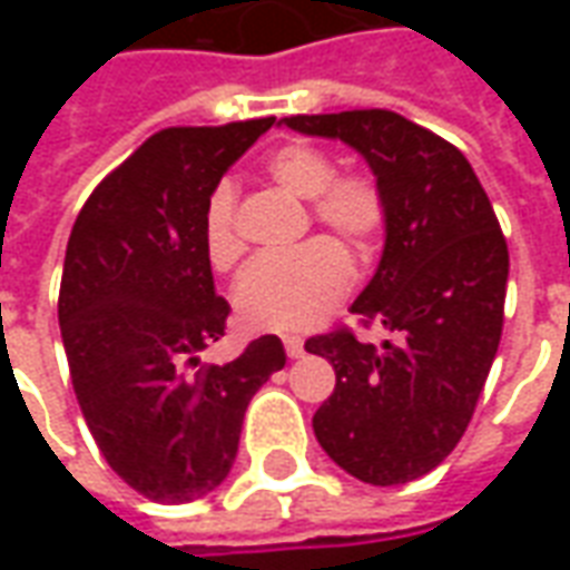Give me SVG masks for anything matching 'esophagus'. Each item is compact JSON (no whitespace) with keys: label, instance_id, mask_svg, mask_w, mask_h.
<instances>
[{"label":"esophagus","instance_id":"esophagus-1","mask_svg":"<svg viewBox=\"0 0 570 570\" xmlns=\"http://www.w3.org/2000/svg\"><path fill=\"white\" fill-rule=\"evenodd\" d=\"M284 347H286V357L289 360H298L302 354H305V342H302L298 335H286Z\"/></svg>","mask_w":570,"mask_h":570}]
</instances>
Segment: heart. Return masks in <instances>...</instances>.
<instances>
[{
    "label": "heart",
    "mask_w": 570,
    "mask_h": 570,
    "mask_svg": "<svg viewBox=\"0 0 570 570\" xmlns=\"http://www.w3.org/2000/svg\"><path fill=\"white\" fill-rule=\"evenodd\" d=\"M265 170L286 195L311 200L314 223L333 228L354 253H370L387 219L382 186L370 174L335 176V161L308 142H289L268 155ZM204 249L213 268H232L240 256L235 232V188H213L204 213ZM351 286V259L330 237H314L277 256H262L237 277V321L253 333H305L342 302Z\"/></svg>",
    "instance_id": "1"
}]
</instances>
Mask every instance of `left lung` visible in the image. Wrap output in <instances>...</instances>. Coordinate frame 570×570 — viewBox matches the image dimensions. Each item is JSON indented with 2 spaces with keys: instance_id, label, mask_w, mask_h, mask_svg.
Listing matches in <instances>:
<instances>
[{
  "instance_id": "8db88e82",
  "label": "left lung",
  "mask_w": 570,
  "mask_h": 570,
  "mask_svg": "<svg viewBox=\"0 0 570 570\" xmlns=\"http://www.w3.org/2000/svg\"><path fill=\"white\" fill-rule=\"evenodd\" d=\"M281 125L360 151L384 191L382 259L351 311L391 338L338 330L305 351L335 370L311 421L323 452L360 482L403 485L440 466L473 419L501 342L507 240L470 161L409 118L354 109Z\"/></svg>"
}]
</instances>
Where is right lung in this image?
<instances>
[{
  "mask_svg": "<svg viewBox=\"0 0 570 570\" xmlns=\"http://www.w3.org/2000/svg\"><path fill=\"white\" fill-rule=\"evenodd\" d=\"M274 118L167 128L85 200L60 281V335L81 415L130 489L188 503L223 485L249 400L284 370L277 335L223 366L198 351L225 335L204 213L225 170Z\"/></svg>",
  "mask_w": 570,
  "mask_h": 570,
  "instance_id": "1",
  "label": "right lung"
}]
</instances>
